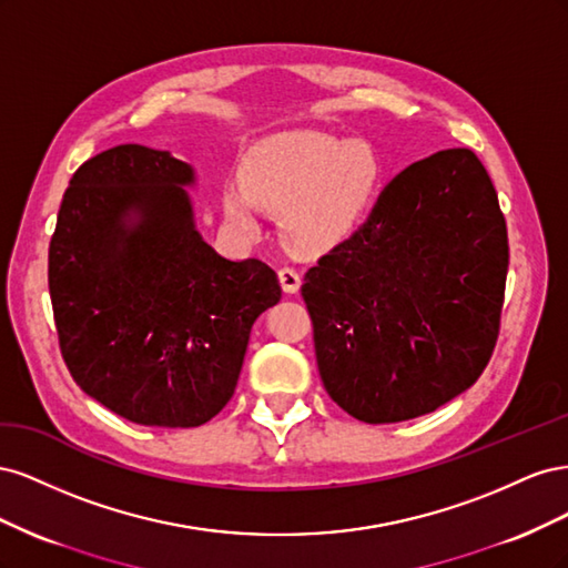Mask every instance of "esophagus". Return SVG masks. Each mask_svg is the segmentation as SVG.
Returning a JSON list of instances; mask_svg holds the SVG:
<instances>
[{
	"instance_id": "1",
	"label": "esophagus",
	"mask_w": 568,
	"mask_h": 568,
	"mask_svg": "<svg viewBox=\"0 0 568 568\" xmlns=\"http://www.w3.org/2000/svg\"><path fill=\"white\" fill-rule=\"evenodd\" d=\"M280 284L286 291V294H296L301 288V274L294 267H282L280 270Z\"/></svg>"
}]
</instances>
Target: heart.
<instances>
[{"instance_id": "b5f03b06", "label": "heart", "mask_w": 568, "mask_h": 568, "mask_svg": "<svg viewBox=\"0 0 568 568\" xmlns=\"http://www.w3.org/2000/svg\"><path fill=\"white\" fill-rule=\"evenodd\" d=\"M384 178L374 144L288 130L253 144L239 182L222 192L225 217L246 234L257 230V209L280 211L291 248L320 251L346 236L367 213Z\"/></svg>"}]
</instances>
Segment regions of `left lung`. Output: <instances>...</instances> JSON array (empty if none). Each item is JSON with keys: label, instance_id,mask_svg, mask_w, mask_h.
Masks as SVG:
<instances>
[{"label": "left lung", "instance_id": "obj_1", "mask_svg": "<svg viewBox=\"0 0 568 568\" xmlns=\"http://www.w3.org/2000/svg\"><path fill=\"white\" fill-rule=\"evenodd\" d=\"M509 244L484 163L445 149L412 163L359 230L305 272L322 384L365 424L434 412L493 355Z\"/></svg>", "mask_w": 568, "mask_h": 568}]
</instances>
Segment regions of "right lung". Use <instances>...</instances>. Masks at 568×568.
Listing matches in <instances>:
<instances>
[{
	"label": "right lung",
	"instance_id": "add662e5",
	"mask_svg": "<svg viewBox=\"0 0 568 568\" xmlns=\"http://www.w3.org/2000/svg\"><path fill=\"white\" fill-rule=\"evenodd\" d=\"M194 168L120 144L82 163L49 244V296L75 384L142 426L189 428L227 405L253 322L282 286L196 230Z\"/></svg>",
	"mask_w": 568,
	"mask_h": 568
}]
</instances>
